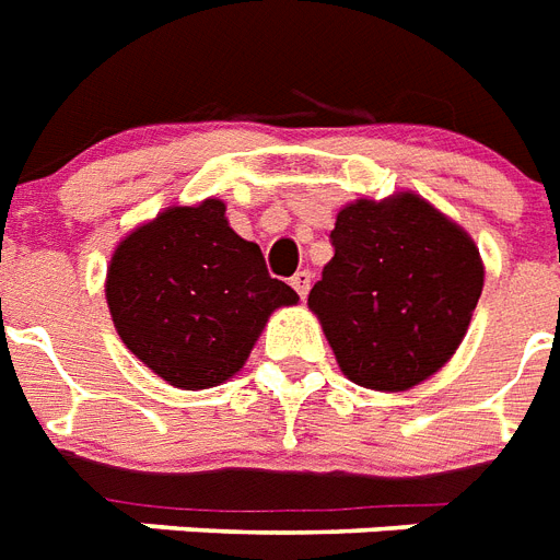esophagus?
<instances>
[{"label": "esophagus", "mask_w": 560, "mask_h": 560, "mask_svg": "<svg viewBox=\"0 0 560 560\" xmlns=\"http://www.w3.org/2000/svg\"><path fill=\"white\" fill-rule=\"evenodd\" d=\"M308 285H312V275H308L306 268H303V271H298V275L292 277V289H294V292H298V294H301L303 301H306Z\"/></svg>", "instance_id": "esophagus-1"}]
</instances>
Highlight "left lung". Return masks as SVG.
Returning a JSON list of instances; mask_svg holds the SVG:
<instances>
[{"label":"left lung","instance_id":"8db88e82","mask_svg":"<svg viewBox=\"0 0 560 560\" xmlns=\"http://www.w3.org/2000/svg\"><path fill=\"white\" fill-rule=\"evenodd\" d=\"M335 257L308 292L335 361L366 390L428 382L463 343L482 294L471 234L413 190L338 210Z\"/></svg>","mask_w":560,"mask_h":560}]
</instances>
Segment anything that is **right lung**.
Returning a JSON list of instances; mask_svg holds the SVG:
<instances>
[{
    "instance_id": "obj_1",
    "label": "right lung",
    "mask_w": 560,
    "mask_h": 560,
    "mask_svg": "<svg viewBox=\"0 0 560 560\" xmlns=\"http://www.w3.org/2000/svg\"><path fill=\"white\" fill-rule=\"evenodd\" d=\"M301 301L268 277L257 243L228 225L225 202L170 205L112 252L106 303L120 341L178 390L243 370L275 308Z\"/></svg>"
}]
</instances>
